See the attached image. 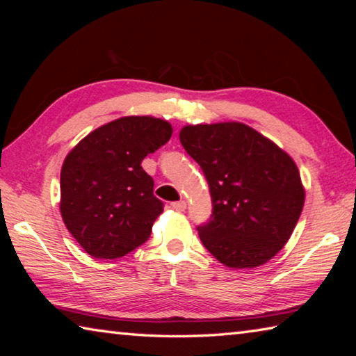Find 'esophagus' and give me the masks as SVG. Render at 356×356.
Masks as SVG:
<instances>
[{"instance_id": "1", "label": "esophagus", "mask_w": 356, "mask_h": 356, "mask_svg": "<svg viewBox=\"0 0 356 356\" xmlns=\"http://www.w3.org/2000/svg\"><path fill=\"white\" fill-rule=\"evenodd\" d=\"M171 207L174 210H179V212H184V210L186 209V202L185 201H177V202H172Z\"/></svg>"}]
</instances>
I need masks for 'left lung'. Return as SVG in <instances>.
<instances>
[{"mask_svg": "<svg viewBox=\"0 0 356 356\" xmlns=\"http://www.w3.org/2000/svg\"><path fill=\"white\" fill-rule=\"evenodd\" d=\"M184 149L210 186L212 218L202 245L229 268H254L278 254L305 206L300 171L286 150L242 122L185 125Z\"/></svg>", "mask_w": 356, "mask_h": 356, "instance_id": "1", "label": "left lung"}]
</instances>
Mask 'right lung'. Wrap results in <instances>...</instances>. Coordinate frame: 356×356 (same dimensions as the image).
I'll use <instances>...</instances> for the list:
<instances>
[{"instance_id": "add662e5", "label": "right lung", "mask_w": 356, "mask_h": 356, "mask_svg": "<svg viewBox=\"0 0 356 356\" xmlns=\"http://www.w3.org/2000/svg\"><path fill=\"white\" fill-rule=\"evenodd\" d=\"M171 135L165 119L124 116L92 130L65 156L59 210L89 256L122 257L149 238L163 202L141 161Z\"/></svg>"}]
</instances>
